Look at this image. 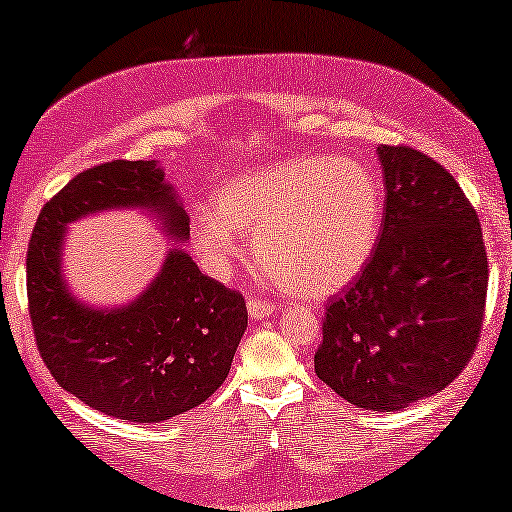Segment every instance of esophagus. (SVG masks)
<instances>
[{
	"label": "esophagus",
	"instance_id": "obj_1",
	"mask_svg": "<svg viewBox=\"0 0 512 512\" xmlns=\"http://www.w3.org/2000/svg\"><path fill=\"white\" fill-rule=\"evenodd\" d=\"M247 312H249V317L254 319V321H258V319H268V317H272V314H275V305H272L270 300H263V298H254V296H251V298L247 300Z\"/></svg>",
	"mask_w": 512,
	"mask_h": 512
}]
</instances>
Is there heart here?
<instances>
[{
	"label": "heart",
	"mask_w": 512,
	"mask_h": 512,
	"mask_svg": "<svg viewBox=\"0 0 512 512\" xmlns=\"http://www.w3.org/2000/svg\"><path fill=\"white\" fill-rule=\"evenodd\" d=\"M382 188L354 158L293 156L223 184L214 209H195L193 249L216 275L254 237L265 275L286 291L319 298L340 291L373 254Z\"/></svg>",
	"instance_id": "obj_1"
}]
</instances>
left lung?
<instances>
[{
  "label": "left lung",
  "mask_w": 512,
  "mask_h": 512,
  "mask_svg": "<svg viewBox=\"0 0 512 512\" xmlns=\"http://www.w3.org/2000/svg\"><path fill=\"white\" fill-rule=\"evenodd\" d=\"M382 233L366 268L331 298L314 370L356 408L396 412L438 394L471 359L487 298L480 221L443 165L377 146Z\"/></svg>",
  "instance_id": "8db88e82"
}]
</instances>
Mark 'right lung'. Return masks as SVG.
Returning <instances> with one entry per match:
<instances>
[{
  "label": "right lung",
  "mask_w": 512,
  "mask_h": 512,
  "mask_svg": "<svg viewBox=\"0 0 512 512\" xmlns=\"http://www.w3.org/2000/svg\"><path fill=\"white\" fill-rule=\"evenodd\" d=\"M114 208L153 215L178 247L139 297L90 306L64 277L66 230ZM186 240L188 214L158 160L97 165L46 202L27 249V300L41 359L62 389L109 417L156 424L221 387L247 331V305L202 275L179 247Z\"/></svg>",
  "instance_id": "right-lung-1"
}]
</instances>
